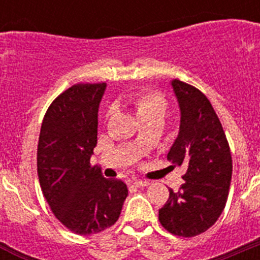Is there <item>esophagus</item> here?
I'll use <instances>...</instances> for the list:
<instances>
[{
  "mask_svg": "<svg viewBox=\"0 0 260 260\" xmlns=\"http://www.w3.org/2000/svg\"><path fill=\"white\" fill-rule=\"evenodd\" d=\"M148 185H150V182H148V181L135 180L134 182H133V186H135V187H144V186H148Z\"/></svg>",
  "mask_w": 260,
  "mask_h": 260,
  "instance_id": "esophagus-1",
  "label": "esophagus"
}]
</instances>
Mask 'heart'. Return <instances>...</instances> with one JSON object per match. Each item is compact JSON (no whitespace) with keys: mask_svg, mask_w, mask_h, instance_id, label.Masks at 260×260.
<instances>
[{"mask_svg":"<svg viewBox=\"0 0 260 260\" xmlns=\"http://www.w3.org/2000/svg\"><path fill=\"white\" fill-rule=\"evenodd\" d=\"M130 104L135 108L138 117L142 122H147L151 119H160L162 121L167 116L168 102L162 95L153 91H143V92L135 93L130 98ZM112 114L109 110L108 116Z\"/></svg>","mask_w":260,"mask_h":260,"instance_id":"b5f03b06","label":"heart"}]
</instances>
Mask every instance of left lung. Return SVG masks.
I'll return each instance as SVG.
<instances>
[{
  "label": "left lung",
  "instance_id": "8db88e82",
  "mask_svg": "<svg viewBox=\"0 0 260 260\" xmlns=\"http://www.w3.org/2000/svg\"><path fill=\"white\" fill-rule=\"evenodd\" d=\"M180 105L178 137L168 152L174 165H185V182L158 210L161 225L174 236L194 237L221 215L232 180V155L219 117L210 100L194 86L172 80Z\"/></svg>",
  "mask_w": 260,
  "mask_h": 260
}]
</instances>
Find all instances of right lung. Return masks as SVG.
Listing matches in <instances>:
<instances>
[{"label":"right lung","mask_w":260,"mask_h":260,"mask_svg":"<svg viewBox=\"0 0 260 260\" xmlns=\"http://www.w3.org/2000/svg\"><path fill=\"white\" fill-rule=\"evenodd\" d=\"M105 83H78L48 108L38 144V174L50 210L69 231L82 236L118 220L127 186L108 180L89 160L98 143V112Z\"/></svg>","instance_id":"1"}]
</instances>
